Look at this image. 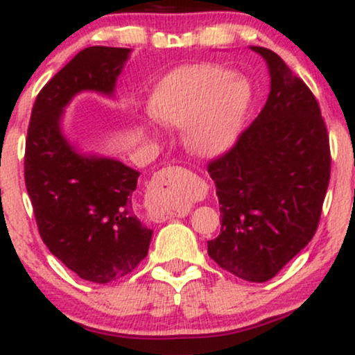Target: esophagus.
<instances>
[{
    "label": "esophagus",
    "mask_w": 355,
    "mask_h": 355,
    "mask_svg": "<svg viewBox=\"0 0 355 355\" xmlns=\"http://www.w3.org/2000/svg\"><path fill=\"white\" fill-rule=\"evenodd\" d=\"M189 205V193L180 182L173 180L168 170H162L153 178L145 195V209L153 222L180 215Z\"/></svg>",
    "instance_id": "34e87169"
}]
</instances>
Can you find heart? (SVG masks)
Wrapping results in <instances>:
<instances>
[{
  "label": "heart",
  "instance_id": "heart-1",
  "mask_svg": "<svg viewBox=\"0 0 355 355\" xmlns=\"http://www.w3.org/2000/svg\"><path fill=\"white\" fill-rule=\"evenodd\" d=\"M254 88L245 76L220 64L173 70L153 89L148 112L165 126H185V146L215 157L235 144L250 112Z\"/></svg>",
  "mask_w": 355,
  "mask_h": 355
}]
</instances>
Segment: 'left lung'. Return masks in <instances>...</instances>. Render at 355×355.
I'll return each instance as SVG.
<instances>
[{
  "label": "left lung",
  "instance_id": "obj_1",
  "mask_svg": "<svg viewBox=\"0 0 355 355\" xmlns=\"http://www.w3.org/2000/svg\"><path fill=\"white\" fill-rule=\"evenodd\" d=\"M266 60L270 93L237 144L210 162L222 229L209 255L248 282H267L311 242L331 178V148L319 103L277 53Z\"/></svg>",
  "mask_w": 355,
  "mask_h": 355
}]
</instances>
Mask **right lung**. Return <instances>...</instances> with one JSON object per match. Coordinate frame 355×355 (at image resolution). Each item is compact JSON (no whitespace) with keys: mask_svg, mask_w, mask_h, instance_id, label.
I'll use <instances>...</instances> for the list:
<instances>
[{"mask_svg":"<svg viewBox=\"0 0 355 355\" xmlns=\"http://www.w3.org/2000/svg\"><path fill=\"white\" fill-rule=\"evenodd\" d=\"M130 48L81 50L44 85L31 110L24 182L44 245L81 279L108 284L135 270L153 230L137 217L140 172L120 160L80 152L61 116L81 92L113 98Z\"/></svg>","mask_w":355,"mask_h":355,"instance_id":"1","label":"right lung"}]
</instances>
